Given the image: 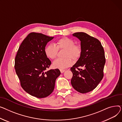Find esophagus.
<instances>
[{
    "label": "esophagus",
    "mask_w": 122,
    "mask_h": 122,
    "mask_svg": "<svg viewBox=\"0 0 122 122\" xmlns=\"http://www.w3.org/2000/svg\"><path fill=\"white\" fill-rule=\"evenodd\" d=\"M65 71H66V70H64V69H60V71H61V73H63Z\"/></svg>",
    "instance_id": "esophagus-1"
}]
</instances>
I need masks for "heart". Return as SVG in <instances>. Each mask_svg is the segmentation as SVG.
<instances>
[{
  "label": "heart",
  "mask_w": 122,
  "mask_h": 122,
  "mask_svg": "<svg viewBox=\"0 0 122 122\" xmlns=\"http://www.w3.org/2000/svg\"><path fill=\"white\" fill-rule=\"evenodd\" d=\"M75 41L67 37H62L56 41V46L54 44L47 45L44 49V52L48 58L55 59L58 53V49H64L63 56L65 58H59L53 62V66L56 68L63 69L72 64V59L73 61H77L81 56L82 47L75 44Z\"/></svg>",
  "instance_id": "b5f03b06"
}]
</instances>
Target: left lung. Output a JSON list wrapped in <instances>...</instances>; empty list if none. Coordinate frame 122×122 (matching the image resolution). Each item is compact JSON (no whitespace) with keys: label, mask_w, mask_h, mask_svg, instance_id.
<instances>
[{"label":"left lung","mask_w":122,"mask_h":122,"mask_svg":"<svg viewBox=\"0 0 122 122\" xmlns=\"http://www.w3.org/2000/svg\"><path fill=\"white\" fill-rule=\"evenodd\" d=\"M81 41L82 53L70 68L71 83L77 92L85 94L94 90L102 79L105 63L104 49L97 39L85 32L73 34Z\"/></svg>","instance_id":"obj_1"}]
</instances>
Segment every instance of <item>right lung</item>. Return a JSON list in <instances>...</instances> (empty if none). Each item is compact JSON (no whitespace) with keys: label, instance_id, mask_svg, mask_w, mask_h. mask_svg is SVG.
Wrapping results in <instances>:
<instances>
[{"label":"right lung","instance_id":"1","mask_svg":"<svg viewBox=\"0 0 122 122\" xmlns=\"http://www.w3.org/2000/svg\"><path fill=\"white\" fill-rule=\"evenodd\" d=\"M54 38L31 32L21 43L15 60V69L22 88L30 95L44 98L53 92L59 69L46 71L51 61L45 54L47 43Z\"/></svg>","mask_w":122,"mask_h":122}]
</instances>
